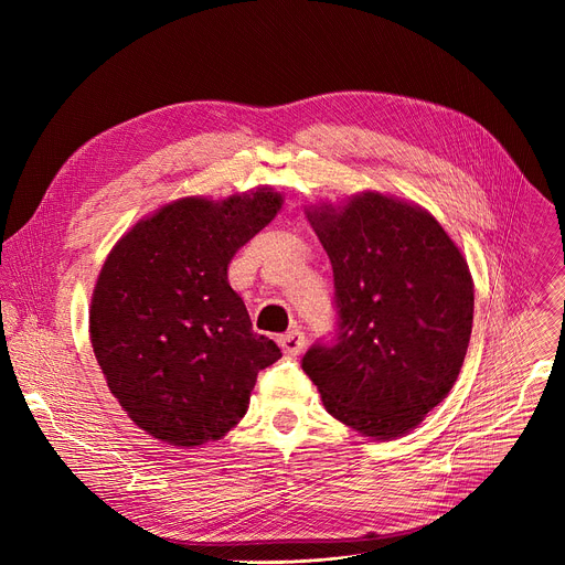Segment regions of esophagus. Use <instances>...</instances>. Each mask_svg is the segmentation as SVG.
I'll use <instances>...</instances> for the list:
<instances>
[{
  "mask_svg": "<svg viewBox=\"0 0 565 565\" xmlns=\"http://www.w3.org/2000/svg\"><path fill=\"white\" fill-rule=\"evenodd\" d=\"M305 332H300V330H292V332H286V334H281L279 337V345H281V350L286 352V354H298L302 348H305Z\"/></svg>",
  "mask_w": 565,
  "mask_h": 565,
  "instance_id": "esophagus-1",
  "label": "esophagus"
}]
</instances>
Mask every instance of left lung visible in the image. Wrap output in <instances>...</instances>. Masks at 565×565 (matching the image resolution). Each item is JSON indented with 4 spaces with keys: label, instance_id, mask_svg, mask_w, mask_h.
<instances>
[{
    "label": "left lung",
    "instance_id": "left-lung-1",
    "mask_svg": "<svg viewBox=\"0 0 565 565\" xmlns=\"http://www.w3.org/2000/svg\"><path fill=\"white\" fill-rule=\"evenodd\" d=\"M309 222L334 270L337 322L302 369L324 407L369 437L392 439L451 392L473 320L467 260L419 205L366 192Z\"/></svg>",
    "mask_w": 565,
    "mask_h": 565
}]
</instances>
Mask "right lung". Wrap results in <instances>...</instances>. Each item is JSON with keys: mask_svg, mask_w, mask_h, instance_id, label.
<instances>
[{"mask_svg": "<svg viewBox=\"0 0 565 565\" xmlns=\"http://www.w3.org/2000/svg\"><path fill=\"white\" fill-rule=\"evenodd\" d=\"M279 207L267 190L181 199L107 256L88 313L92 345L109 392L156 439L199 447L224 437L245 417L258 371L281 358L252 330L226 277L233 254Z\"/></svg>", "mask_w": 565, "mask_h": 565, "instance_id": "add662e5", "label": "right lung"}]
</instances>
